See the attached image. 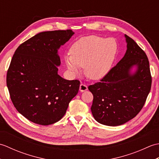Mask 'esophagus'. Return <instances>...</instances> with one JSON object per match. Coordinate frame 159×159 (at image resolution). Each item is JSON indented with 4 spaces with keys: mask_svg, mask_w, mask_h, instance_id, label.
Listing matches in <instances>:
<instances>
[{
    "mask_svg": "<svg viewBox=\"0 0 159 159\" xmlns=\"http://www.w3.org/2000/svg\"><path fill=\"white\" fill-rule=\"evenodd\" d=\"M87 89H88V88H87V86L86 85H85V84H83V83L80 84V88H79V90L80 91V92H85V91H87Z\"/></svg>",
    "mask_w": 159,
    "mask_h": 159,
    "instance_id": "obj_1",
    "label": "esophagus"
}]
</instances>
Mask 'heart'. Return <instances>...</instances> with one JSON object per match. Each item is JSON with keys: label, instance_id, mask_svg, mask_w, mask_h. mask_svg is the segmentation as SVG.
<instances>
[{"label": "heart", "instance_id": "1", "mask_svg": "<svg viewBox=\"0 0 159 159\" xmlns=\"http://www.w3.org/2000/svg\"><path fill=\"white\" fill-rule=\"evenodd\" d=\"M71 55L65 57L70 70L77 73L85 68L90 79L99 80L109 72L116 52V44L111 39L90 35L80 38L70 50Z\"/></svg>", "mask_w": 159, "mask_h": 159}]
</instances>
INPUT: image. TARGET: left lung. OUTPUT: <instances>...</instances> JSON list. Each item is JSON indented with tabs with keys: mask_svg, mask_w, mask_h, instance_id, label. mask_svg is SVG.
Masks as SVG:
<instances>
[{
	"mask_svg": "<svg viewBox=\"0 0 159 159\" xmlns=\"http://www.w3.org/2000/svg\"><path fill=\"white\" fill-rule=\"evenodd\" d=\"M127 50L124 57L100 82L88 87L93 96L91 110L95 120L116 126L132 120L142 109L150 92L152 76L146 52L125 35ZM138 67L133 75L130 69Z\"/></svg>",
	"mask_w": 159,
	"mask_h": 159,
	"instance_id": "left-lung-1",
	"label": "left lung"
}]
</instances>
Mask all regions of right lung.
Returning a JSON list of instances; mask_svg holds the SVG:
<instances>
[{
    "label": "right lung",
    "instance_id": "add662e5",
    "mask_svg": "<svg viewBox=\"0 0 159 159\" xmlns=\"http://www.w3.org/2000/svg\"><path fill=\"white\" fill-rule=\"evenodd\" d=\"M74 33L70 29L39 33L20 44L12 57L7 74L10 98L17 111L33 123L46 126L59 121L79 92V80L57 74V50Z\"/></svg>",
    "mask_w": 159,
    "mask_h": 159
}]
</instances>
